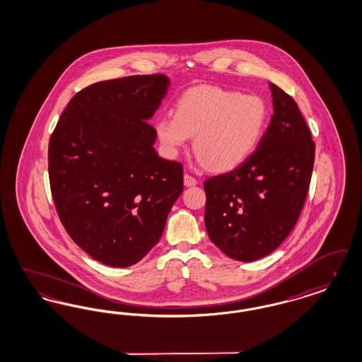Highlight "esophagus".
<instances>
[{
  "mask_svg": "<svg viewBox=\"0 0 362 362\" xmlns=\"http://www.w3.org/2000/svg\"><path fill=\"white\" fill-rule=\"evenodd\" d=\"M183 180H185V186H187V187H191V186H195L197 183H198V180L194 177V176H191L189 173H186L185 175V177H183Z\"/></svg>",
  "mask_w": 362,
  "mask_h": 362,
  "instance_id": "esophagus-1",
  "label": "esophagus"
}]
</instances>
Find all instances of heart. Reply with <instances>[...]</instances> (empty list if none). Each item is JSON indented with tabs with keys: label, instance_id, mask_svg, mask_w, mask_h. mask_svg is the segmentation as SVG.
Segmentation results:
<instances>
[{
	"label": "heart",
	"instance_id": "1",
	"mask_svg": "<svg viewBox=\"0 0 362 362\" xmlns=\"http://www.w3.org/2000/svg\"><path fill=\"white\" fill-rule=\"evenodd\" d=\"M269 117V105L259 95L204 86L183 95L176 104L175 117L167 115L156 122V133L171 155L195 136L198 164L226 173L257 151Z\"/></svg>",
	"mask_w": 362,
	"mask_h": 362
}]
</instances>
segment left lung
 Returning a JSON list of instances; mask_svg holds the SVG:
<instances>
[{
  "label": "left lung",
  "mask_w": 362,
  "mask_h": 362,
  "mask_svg": "<svg viewBox=\"0 0 362 362\" xmlns=\"http://www.w3.org/2000/svg\"><path fill=\"white\" fill-rule=\"evenodd\" d=\"M270 124L257 151L230 173L205 180V226L225 255L252 262L272 254L304 206L315 142L292 96L270 83Z\"/></svg>",
  "instance_id": "obj_1"
}]
</instances>
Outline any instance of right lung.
I'll use <instances>...</instances> for the list:
<instances>
[{
  "label": "right lung",
  "instance_id": "right-lung-1",
  "mask_svg": "<svg viewBox=\"0 0 362 362\" xmlns=\"http://www.w3.org/2000/svg\"><path fill=\"white\" fill-rule=\"evenodd\" d=\"M164 74L100 81L76 93L49 142L59 220L98 262L129 267L160 240L183 192V165L157 155L148 121L167 95Z\"/></svg>",
  "mask_w": 362,
  "mask_h": 362
}]
</instances>
